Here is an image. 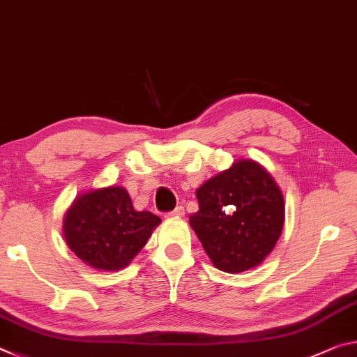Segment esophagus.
<instances>
[{"label":"esophagus","instance_id":"34e87169","mask_svg":"<svg viewBox=\"0 0 357 357\" xmlns=\"http://www.w3.org/2000/svg\"><path fill=\"white\" fill-rule=\"evenodd\" d=\"M185 215V208L182 207V206H178V207H175L172 212H167L166 213V217H169V218H172V217H183Z\"/></svg>","mask_w":357,"mask_h":357}]
</instances>
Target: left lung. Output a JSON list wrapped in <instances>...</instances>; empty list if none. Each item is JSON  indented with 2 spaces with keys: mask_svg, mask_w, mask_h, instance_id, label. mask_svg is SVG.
<instances>
[{
  "mask_svg": "<svg viewBox=\"0 0 357 357\" xmlns=\"http://www.w3.org/2000/svg\"><path fill=\"white\" fill-rule=\"evenodd\" d=\"M190 217L210 261L237 273L258 266L275 247L284 221L283 195L258 162L242 160L196 191Z\"/></svg>",
  "mask_w": 357,
  "mask_h": 357,
  "instance_id": "1",
  "label": "left lung"
}]
</instances>
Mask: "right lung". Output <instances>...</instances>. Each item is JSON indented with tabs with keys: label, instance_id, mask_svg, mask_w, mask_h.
<instances>
[{
	"label": "right lung",
	"instance_id": "add662e5",
	"mask_svg": "<svg viewBox=\"0 0 357 357\" xmlns=\"http://www.w3.org/2000/svg\"><path fill=\"white\" fill-rule=\"evenodd\" d=\"M161 223L151 212L134 210L121 186L95 190L79 196L64 217V238L75 256L101 271L130 264Z\"/></svg>",
	"mask_w": 357,
	"mask_h": 357
}]
</instances>
